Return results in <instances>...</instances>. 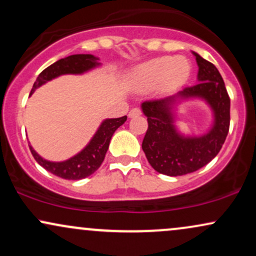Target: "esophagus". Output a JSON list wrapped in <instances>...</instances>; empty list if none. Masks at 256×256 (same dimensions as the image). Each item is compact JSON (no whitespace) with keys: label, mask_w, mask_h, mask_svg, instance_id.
Listing matches in <instances>:
<instances>
[{"label":"esophagus","mask_w":256,"mask_h":256,"mask_svg":"<svg viewBox=\"0 0 256 256\" xmlns=\"http://www.w3.org/2000/svg\"><path fill=\"white\" fill-rule=\"evenodd\" d=\"M140 114H142V110H140V108H137V107L132 108V110L128 112V116H130V118H134V116H140Z\"/></svg>","instance_id":"obj_1"}]
</instances>
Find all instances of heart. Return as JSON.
<instances>
[{
	"mask_svg": "<svg viewBox=\"0 0 256 256\" xmlns=\"http://www.w3.org/2000/svg\"><path fill=\"white\" fill-rule=\"evenodd\" d=\"M190 68L189 61L185 58H156L137 67L132 80L143 88L158 86L162 83L164 88L172 89L186 82Z\"/></svg>",
	"mask_w": 256,
	"mask_h": 256,
	"instance_id": "obj_1",
	"label": "heart"
}]
</instances>
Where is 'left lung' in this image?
I'll use <instances>...</instances> for the list:
<instances>
[{
	"instance_id": "left-lung-1",
	"label": "left lung",
	"mask_w": 256,
	"mask_h": 256,
	"mask_svg": "<svg viewBox=\"0 0 256 256\" xmlns=\"http://www.w3.org/2000/svg\"><path fill=\"white\" fill-rule=\"evenodd\" d=\"M198 64L200 83L184 88L176 95L149 100L142 104L148 130L142 149L149 164L166 176L188 174L198 171L216 156L230 128V98L216 67L194 52ZM178 97L204 98L214 112V125L201 138H183L172 125V104Z\"/></svg>"
}]
</instances>
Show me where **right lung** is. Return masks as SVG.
Here are the masks:
<instances>
[{"label": "right lung", "mask_w": 256, "mask_h": 256, "mask_svg": "<svg viewBox=\"0 0 256 256\" xmlns=\"http://www.w3.org/2000/svg\"><path fill=\"white\" fill-rule=\"evenodd\" d=\"M98 64V58L90 54H76L61 58L40 73L32 86L30 96L38 86L46 83L48 80H52V78H56L61 74H67V73L78 74V73H83ZM126 119L128 116H124L122 118L104 120L89 144L76 156L64 161V162H50V161L44 160L32 149V146H30V150L34 160L40 166L58 177L71 179V180L86 178L101 166L102 161L104 160L106 152L108 150V146H110L112 136L119 126L124 124Z\"/></svg>", "instance_id": "right-lung-1"}]
</instances>
